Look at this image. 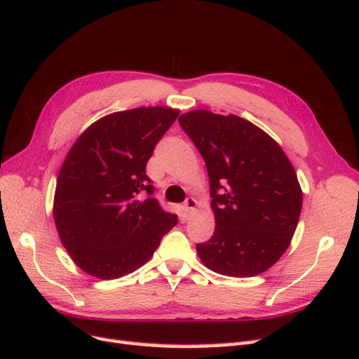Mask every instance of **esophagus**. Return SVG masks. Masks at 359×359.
I'll list each match as a JSON object with an SVG mask.
<instances>
[{"mask_svg": "<svg viewBox=\"0 0 359 359\" xmlns=\"http://www.w3.org/2000/svg\"><path fill=\"white\" fill-rule=\"evenodd\" d=\"M196 208H197V200H196V198H192V197H188V198L185 200V209H187V214L189 215V214L194 212Z\"/></svg>", "mask_w": 359, "mask_h": 359, "instance_id": "esophagus-1", "label": "esophagus"}]
</instances>
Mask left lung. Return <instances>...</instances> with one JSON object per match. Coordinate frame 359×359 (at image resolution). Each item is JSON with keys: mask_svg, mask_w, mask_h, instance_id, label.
Instances as JSON below:
<instances>
[{"mask_svg": "<svg viewBox=\"0 0 359 359\" xmlns=\"http://www.w3.org/2000/svg\"><path fill=\"white\" fill-rule=\"evenodd\" d=\"M179 123L205 159L212 238L197 244L209 270L231 278L267 271L288 249L303 194L292 163L262 128L236 115L198 109Z\"/></svg>", "mask_w": 359, "mask_h": 359, "instance_id": "obj_1", "label": "left lung"}]
</instances>
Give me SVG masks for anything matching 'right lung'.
Returning <instances> with one entry per match:
<instances>
[{
    "instance_id": "right-lung-1",
    "label": "right lung",
    "mask_w": 359,
    "mask_h": 359,
    "mask_svg": "<svg viewBox=\"0 0 359 359\" xmlns=\"http://www.w3.org/2000/svg\"><path fill=\"white\" fill-rule=\"evenodd\" d=\"M179 114L163 106L114 112L90 124L68 151L54 192V223L89 276L110 280L133 273L177 224V215L151 197L145 167Z\"/></svg>"
}]
</instances>
